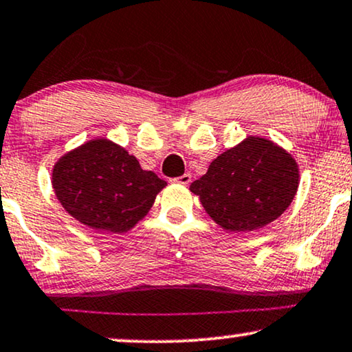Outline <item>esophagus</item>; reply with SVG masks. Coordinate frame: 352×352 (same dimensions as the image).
<instances>
[{
  "instance_id": "1",
  "label": "esophagus",
  "mask_w": 352,
  "mask_h": 352,
  "mask_svg": "<svg viewBox=\"0 0 352 352\" xmlns=\"http://www.w3.org/2000/svg\"><path fill=\"white\" fill-rule=\"evenodd\" d=\"M175 182H177V184H182V186H187L189 184L190 181H192V176L189 175V173H186V175H182L179 177H176V179H173Z\"/></svg>"
}]
</instances>
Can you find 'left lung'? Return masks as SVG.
I'll use <instances>...</instances> for the list:
<instances>
[{"label": "left lung", "instance_id": "left-lung-1", "mask_svg": "<svg viewBox=\"0 0 352 352\" xmlns=\"http://www.w3.org/2000/svg\"><path fill=\"white\" fill-rule=\"evenodd\" d=\"M299 179V165L287 150L267 137L248 135L218 155L189 189L223 230L250 232L286 212Z\"/></svg>", "mask_w": 352, "mask_h": 352}]
</instances>
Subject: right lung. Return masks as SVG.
Masks as SVG:
<instances>
[{
	"label": "right lung",
	"instance_id": "obj_1",
	"mask_svg": "<svg viewBox=\"0 0 352 352\" xmlns=\"http://www.w3.org/2000/svg\"><path fill=\"white\" fill-rule=\"evenodd\" d=\"M52 187L69 215L95 231L122 234L150 212L166 187L153 171L107 137H95L61 155Z\"/></svg>",
	"mask_w": 352,
	"mask_h": 352
}]
</instances>
